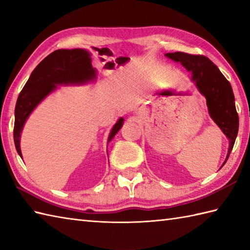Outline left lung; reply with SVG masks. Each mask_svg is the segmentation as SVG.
Returning <instances> with one entry per match:
<instances>
[{
	"label": "left lung",
	"instance_id": "obj_1",
	"mask_svg": "<svg viewBox=\"0 0 250 250\" xmlns=\"http://www.w3.org/2000/svg\"><path fill=\"white\" fill-rule=\"evenodd\" d=\"M166 57L180 63L191 73V81L206 99L210 118L229 140V149L226 161L222 164L224 167L234 146L238 132V115L230 83L222 75L219 68L204 56H194L177 51L168 52L166 54Z\"/></svg>",
	"mask_w": 250,
	"mask_h": 250
}]
</instances>
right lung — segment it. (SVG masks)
Wrapping results in <instances>:
<instances>
[{"instance_id": "obj_1", "label": "right lung", "mask_w": 250, "mask_h": 250, "mask_svg": "<svg viewBox=\"0 0 250 250\" xmlns=\"http://www.w3.org/2000/svg\"><path fill=\"white\" fill-rule=\"evenodd\" d=\"M97 70L91 64V54L86 49H58L37 65L19 93L15 107L14 142L18 155L22 158L20 149V137L26 119L36 106L61 84H84L97 79ZM119 118L108 135L107 144L114 139L124 125Z\"/></svg>"}]
</instances>
